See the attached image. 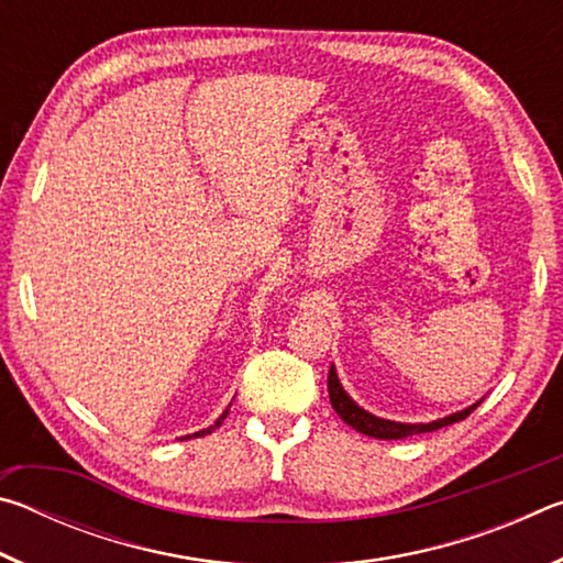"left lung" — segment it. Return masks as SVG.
<instances>
[{
	"label": "left lung",
	"instance_id": "1",
	"mask_svg": "<svg viewBox=\"0 0 563 563\" xmlns=\"http://www.w3.org/2000/svg\"><path fill=\"white\" fill-rule=\"evenodd\" d=\"M328 393H330V402L332 409L340 415V419L345 424H350L352 430H357L360 434H367V437H375V440H405V437H412V434H422V432H434V430H442L446 424H454V422H462L464 417H470L479 402L462 409V412H454L450 417H442V419H434V422H427V424H405V422H393V419H383V417H375L369 415L367 409H362L355 399H352L345 389H342L340 379L335 367H330L328 373Z\"/></svg>",
	"mask_w": 563,
	"mask_h": 563
}]
</instances>
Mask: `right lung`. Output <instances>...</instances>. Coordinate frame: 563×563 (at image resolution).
<instances>
[{"label":"right lung","instance_id":"1","mask_svg":"<svg viewBox=\"0 0 563 563\" xmlns=\"http://www.w3.org/2000/svg\"><path fill=\"white\" fill-rule=\"evenodd\" d=\"M225 415H228V409H225V412H223L221 417H218V419H216V424H211V427H206V430H201V432H196V434H186V437H180V440H190V437H203V434H211V432L216 430V427H221V422H223V419H225Z\"/></svg>","mask_w":563,"mask_h":563}]
</instances>
